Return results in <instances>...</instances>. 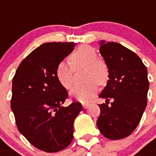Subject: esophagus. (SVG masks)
<instances>
[{"label": "esophagus", "instance_id": "34e87169", "mask_svg": "<svg viewBox=\"0 0 156 156\" xmlns=\"http://www.w3.org/2000/svg\"><path fill=\"white\" fill-rule=\"evenodd\" d=\"M90 106V103H82V107L83 109H87Z\"/></svg>", "mask_w": 156, "mask_h": 156}]
</instances>
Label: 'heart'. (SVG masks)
<instances>
[{
  "mask_svg": "<svg viewBox=\"0 0 156 156\" xmlns=\"http://www.w3.org/2000/svg\"><path fill=\"white\" fill-rule=\"evenodd\" d=\"M69 63L62 62L56 69L58 82L65 89H69L74 82V72L87 69L85 82L87 84L75 86L69 95L81 102H89L98 93V85H104L109 78L107 66L99 59L96 49L90 45L78 47L69 57Z\"/></svg>",
  "mask_w": 156,
  "mask_h": 156,
  "instance_id": "1",
  "label": "heart"
}]
</instances>
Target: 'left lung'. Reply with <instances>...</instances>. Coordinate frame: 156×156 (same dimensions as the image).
Here are the masks:
<instances>
[{"mask_svg": "<svg viewBox=\"0 0 156 156\" xmlns=\"http://www.w3.org/2000/svg\"><path fill=\"white\" fill-rule=\"evenodd\" d=\"M98 45L109 72V80L99 97L113 102L110 107L98 105L97 126L107 139L121 140L136 128L147 107V69L137 54L121 44L102 40Z\"/></svg>", "mask_w": 156, "mask_h": 156, "instance_id": "8db88e82", "label": "left lung"}]
</instances>
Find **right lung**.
Wrapping results in <instances>:
<instances>
[{
    "mask_svg": "<svg viewBox=\"0 0 156 156\" xmlns=\"http://www.w3.org/2000/svg\"><path fill=\"white\" fill-rule=\"evenodd\" d=\"M75 43H44L19 65L12 78L11 110L21 135L35 147L57 152L73 140L74 122L82 110L81 103L62 104L66 90L56 76L59 63Z\"/></svg>",
    "mask_w": 156,
    "mask_h": 156,
    "instance_id": "obj_1",
    "label": "right lung"
}]
</instances>
